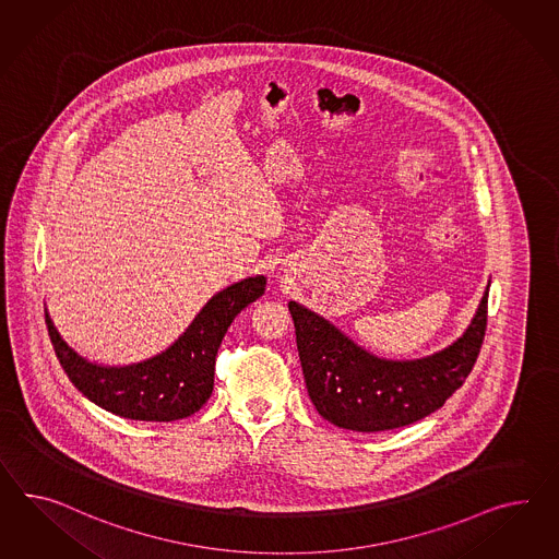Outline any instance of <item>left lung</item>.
Segmentation results:
<instances>
[{
    "label": "left lung",
    "mask_w": 559,
    "mask_h": 559,
    "mask_svg": "<svg viewBox=\"0 0 559 559\" xmlns=\"http://www.w3.org/2000/svg\"><path fill=\"white\" fill-rule=\"evenodd\" d=\"M488 287L468 330L452 346L403 362L378 358L328 319L299 302H288L307 393L319 415L342 429L374 433L405 427L443 407L480 354Z\"/></svg>",
    "instance_id": "8db88e82"
}]
</instances>
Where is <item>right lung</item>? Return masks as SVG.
<instances>
[{
	"label": "right lung",
	"mask_w": 559,
	"mask_h": 559,
	"mask_svg": "<svg viewBox=\"0 0 559 559\" xmlns=\"http://www.w3.org/2000/svg\"><path fill=\"white\" fill-rule=\"evenodd\" d=\"M264 276H250L213 295L181 337L144 362L99 366L79 356L46 313V328L67 377L81 393L123 419L177 421L191 417L213 391L215 356L243 307L262 297Z\"/></svg>",
	"instance_id": "right-lung-1"
}]
</instances>
